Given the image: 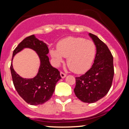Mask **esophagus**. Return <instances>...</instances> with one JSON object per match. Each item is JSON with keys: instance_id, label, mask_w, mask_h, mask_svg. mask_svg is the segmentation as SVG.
<instances>
[{"instance_id": "esophagus-1", "label": "esophagus", "mask_w": 129, "mask_h": 129, "mask_svg": "<svg viewBox=\"0 0 129 129\" xmlns=\"http://www.w3.org/2000/svg\"><path fill=\"white\" fill-rule=\"evenodd\" d=\"M60 76H61V78H66V76H67L66 74L63 73V72H60Z\"/></svg>"}]
</instances>
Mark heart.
Listing matches in <instances>:
<instances>
[{
  "label": "heart",
  "mask_w": 129,
  "mask_h": 129,
  "mask_svg": "<svg viewBox=\"0 0 129 129\" xmlns=\"http://www.w3.org/2000/svg\"><path fill=\"white\" fill-rule=\"evenodd\" d=\"M50 55L56 66L67 57V63L71 70L76 73L87 72L92 65L96 55V45L93 41L82 38L69 37L62 39L57 49L51 48Z\"/></svg>",
  "instance_id": "b5f03b06"
}]
</instances>
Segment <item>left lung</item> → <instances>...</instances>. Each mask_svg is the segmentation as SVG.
<instances>
[{"label": "left lung", "instance_id": "obj_1", "mask_svg": "<svg viewBox=\"0 0 129 129\" xmlns=\"http://www.w3.org/2000/svg\"><path fill=\"white\" fill-rule=\"evenodd\" d=\"M94 43L96 53L91 69L76 78L74 92L82 102L93 103L109 92L114 75L113 58L107 46L95 35L88 34Z\"/></svg>", "mask_w": 129, "mask_h": 129}]
</instances>
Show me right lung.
<instances>
[{
	"instance_id": "right-lung-1",
	"label": "right lung",
	"mask_w": 129,
	"mask_h": 129,
	"mask_svg": "<svg viewBox=\"0 0 129 129\" xmlns=\"http://www.w3.org/2000/svg\"><path fill=\"white\" fill-rule=\"evenodd\" d=\"M24 48L36 51L40 59L38 74L33 78H23L14 71L11 62L10 70L13 82L16 91L26 103L33 106L42 104L52 96L56 84L61 79L58 70L50 64L47 45L35 35L27 37L17 45L13 53V57Z\"/></svg>"
}]
</instances>
